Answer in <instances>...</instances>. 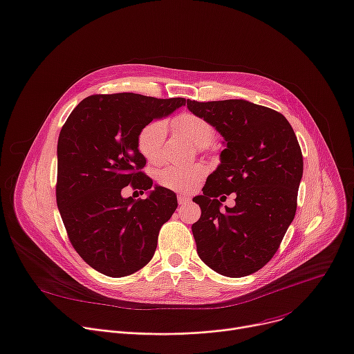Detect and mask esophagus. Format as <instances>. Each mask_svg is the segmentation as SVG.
I'll return each instance as SVG.
<instances>
[{
  "instance_id": "esophagus-1",
  "label": "esophagus",
  "mask_w": 354,
  "mask_h": 354,
  "mask_svg": "<svg viewBox=\"0 0 354 354\" xmlns=\"http://www.w3.org/2000/svg\"><path fill=\"white\" fill-rule=\"evenodd\" d=\"M189 201H191V198L187 196V195H185V194H179V195H178V202H179V205H180V206L186 205V203L189 202Z\"/></svg>"
}]
</instances>
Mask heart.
<instances>
[{
	"instance_id": "heart-1",
	"label": "heart",
	"mask_w": 354,
	"mask_h": 354,
	"mask_svg": "<svg viewBox=\"0 0 354 354\" xmlns=\"http://www.w3.org/2000/svg\"><path fill=\"white\" fill-rule=\"evenodd\" d=\"M172 128L191 140L196 147H206L215 138V128L202 116L185 112L172 121ZM167 129L160 121H153L142 128L138 135V149L149 163L163 160V144ZM207 169L202 163L178 167L169 165L158 172V182L167 189L176 192H189L205 178Z\"/></svg>"
}]
</instances>
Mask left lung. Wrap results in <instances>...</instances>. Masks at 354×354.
I'll list each match as a JSON object with an SVG mask.
<instances>
[{
    "label": "left lung",
    "mask_w": 354,
    "mask_h": 354,
    "mask_svg": "<svg viewBox=\"0 0 354 354\" xmlns=\"http://www.w3.org/2000/svg\"><path fill=\"white\" fill-rule=\"evenodd\" d=\"M187 109L223 136L221 165L210 174L192 225L198 254L215 272L243 277L262 269L290 226L303 175V156L286 118L245 100L198 102ZM230 193L237 205L221 209Z\"/></svg>",
    "instance_id": "left-lung-1"
}]
</instances>
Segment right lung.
I'll list each match as a JSON object with an SVG mask.
<instances>
[{
    "label": "right lung",
    "instance_id": "right-lung-1",
    "mask_svg": "<svg viewBox=\"0 0 354 354\" xmlns=\"http://www.w3.org/2000/svg\"><path fill=\"white\" fill-rule=\"evenodd\" d=\"M186 102L131 92L91 95L71 112L59 132L57 205L74 249L102 274H132L156 250L159 230L178 201L171 189L152 186L140 172L147 159L138 149V135ZM128 184L149 190L150 196L122 198Z\"/></svg>",
    "mask_w": 354,
    "mask_h": 354
}]
</instances>
